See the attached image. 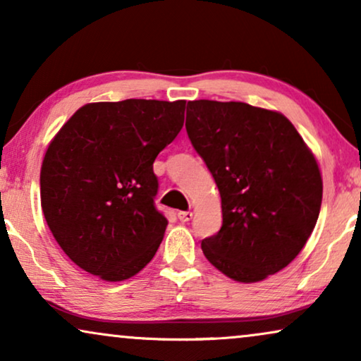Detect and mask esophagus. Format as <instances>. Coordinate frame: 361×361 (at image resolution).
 <instances>
[{
    "mask_svg": "<svg viewBox=\"0 0 361 361\" xmlns=\"http://www.w3.org/2000/svg\"><path fill=\"white\" fill-rule=\"evenodd\" d=\"M192 212H179V214H177V219H179L182 224H185V221H189V220H192Z\"/></svg>",
    "mask_w": 361,
    "mask_h": 361,
    "instance_id": "34e87169",
    "label": "esophagus"
}]
</instances>
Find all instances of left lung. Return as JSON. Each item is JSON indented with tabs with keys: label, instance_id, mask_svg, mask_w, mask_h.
<instances>
[{
	"label": "left lung",
	"instance_id": "left-lung-1",
	"mask_svg": "<svg viewBox=\"0 0 361 361\" xmlns=\"http://www.w3.org/2000/svg\"><path fill=\"white\" fill-rule=\"evenodd\" d=\"M185 130L221 197L224 224L202 240L205 258L240 283L286 268L322 204L317 161L293 123L248 103L195 100L187 103Z\"/></svg>",
	"mask_w": 361,
	"mask_h": 361
}]
</instances>
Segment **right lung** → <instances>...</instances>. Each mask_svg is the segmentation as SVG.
<instances>
[{"mask_svg": "<svg viewBox=\"0 0 361 361\" xmlns=\"http://www.w3.org/2000/svg\"><path fill=\"white\" fill-rule=\"evenodd\" d=\"M185 102L130 100L78 108L47 147L41 205L68 258L105 281H125L159 248L152 162L184 126Z\"/></svg>", "mask_w": 361, "mask_h": 361, "instance_id": "obj_1", "label": "right lung"}]
</instances>
